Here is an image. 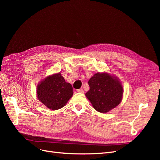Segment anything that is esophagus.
Wrapping results in <instances>:
<instances>
[{"instance_id":"1","label":"esophagus","mask_w":160,"mask_h":160,"mask_svg":"<svg viewBox=\"0 0 160 160\" xmlns=\"http://www.w3.org/2000/svg\"><path fill=\"white\" fill-rule=\"evenodd\" d=\"M77 91L79 92V93H84V91H83V89H79L77 90Z\"/></svg>"}]
</instances>
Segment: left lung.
<instances>
[{"mask_svg": "<svg viewBox=\"0 0 160 160\" xmlns=\"http://www.w3.org/2000/svg\"><path fill=\"white\" fill-rule=\"evenodd\" d=\"M90 89L85 95L95 110L107 113L118 106L122 99L123 87L108 73H96L88 81Z\"/></svg>", "mask_w": 160, "mask_h": 160, "instance_id": "1", "label": "left lung"}]
</instances>
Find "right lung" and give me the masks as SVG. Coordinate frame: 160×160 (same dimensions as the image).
Segmentation results:
<instances>
[{"instance_id":"1","label":"right lung","mask_w":160,"mask_h":160,"mask_svg":"<svg viewBox=\"0 0 160 160\" xmlns=\"http://www.w3.org/2000/svg\"><path fill=\"white\" fill-rule=\"evenodd\" d=\"M73 94L70 83L60 72L47 77L37 86V98L48 108L57 110L64 107Z\"/></svg>"}]
</instances>
